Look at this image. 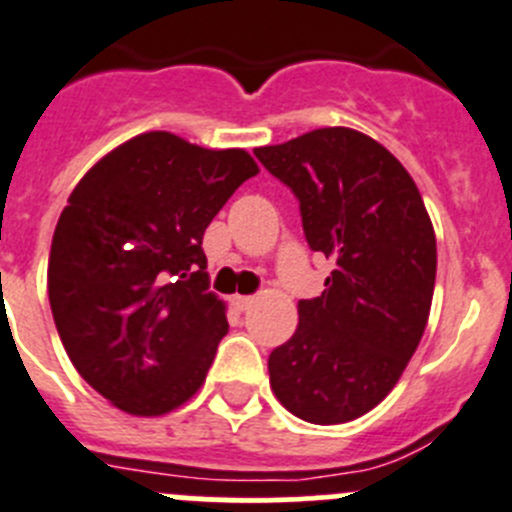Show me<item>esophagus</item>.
<instances>
[{"mask_svg":"<svg viewBox=\"0 0 512 512\" xmlns=\"http://www.w3.org/2000/svg\"><path fill=\"white\" fill-rule=\"evenodd\" d=\"M252 303H255V298H250V295H234L232 298V305L237 310H250Z\"/></svg>","mask_w":512,"mask_h":512,"instance_id":"1","label":"esophagus"}]
</instances>
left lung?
<instances>
[{
	"mask_svg": "<svg viewBox=\"0 0 512 512\" xmlns=\"http://www.w3.org/2000/svg\"><path fill=\"white\" fill-rule=\"evenodd\" d=\"M255 156L298 199L310 250L336 262L267 358L270 386L305 422H351L394 389L427 328L437 240L422 194L353 128H318Z\"/></svg>",
	"mask_w": 512,
	"mask_h": 512,
	"instance_id": "obj_1",
	"label": "left lung"
}]
</instances>
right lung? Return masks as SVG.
<instances>
[{"instance_id":"1","label":"right lung","mask_w":512,"mask_h":512,"mask_svg":"<svg viewBox=\"0 0 512 512\" xmlns=\"http://www.w3.org/2000/svg\"><path fill=\"white\" fill-rule=\"evenodd\" d=\"M257 171L242 148L151 131L70 194L47 267L52 318L78 374L123 412L159 417L204 384L229 331L204 229Z\"/></svg>"}]
</instances>
